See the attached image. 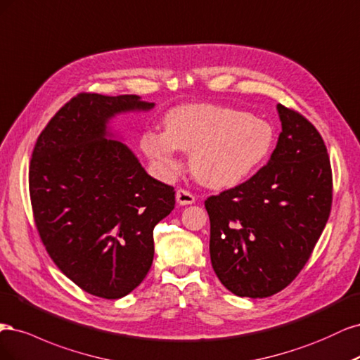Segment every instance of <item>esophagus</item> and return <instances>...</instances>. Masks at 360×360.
<instances>
[{"instance_id":"34e87169","label":"esophagus","mask_w":360,"mask_h":360,"mask_svg":"<svg viewBox=\"0 0 360 360\" xmlns=\"http://www.w3.org/2000/svg\"><path fill=\"white\" fill-rule=\"evenodd\" d=\"M176 202L181 206H187V205H193L195 202V197L187 191V190H178L176 191Z\"/></svg>"}]
</instances>
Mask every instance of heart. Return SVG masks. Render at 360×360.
I'll use <instances>...</instances> for the list:
<instances>
[{
    "label": "heart",
    "mask_w": 360,
    "mask_h": 360,
    "mask_svg": "<svg viewBox=\"0 0 360 360\" xmlns=\"http://www.w3.org/2000/svg\"><path fill=\"white\" fill-rule=\"evenodd\" d=\"M274 127L247 112L215 104H184L165 117V133L148 131L141 148L163 178L181 169L178 149L190 154L194 178L214 190L233 188L269 160Z\"/></svg>",
    "instance_id": "obj_1"
}]
</instances>
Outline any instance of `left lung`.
I'll return each mask as SVG.
<instances>
[{"instance_id":"left-lung-1","label":"left lung","mask_w":360,"mask_h":360,"mask_svg":"<svg viewBox=\"0 0 360 360\" xmlns=\"http://www.w3.org/2000/svg\"><path fill=\"white\" fill-rule=\"evenodd\" d=\"M276 110L281 133L268 165L205 202L212 268L240 297H268L292 283L330 212L332 170L320 133L283 104Z\"/></svg>"}]
</instances>
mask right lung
<instances>
[{
	"mask_svg": "<svg viewBox=\"0 0 360 360\" xmlns=\"http://www.w3.org/2000/svg\"><path fill=\"white\" fill-rule=\"evenodd\" d=\"M139 96L79 94L46 125L32 150L30 194L40 238L60 271L86 293L120 299L154 260V227L175 191L149 176L110 129L122 113L148 112Z\"/></svg>",
	"mask_w": 360,
	"mask_h": 360,
	"instance_id": "obj_1",
	"label": "right lung"
}]
</instances>
